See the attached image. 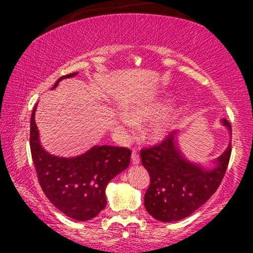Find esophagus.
Returning <instances> with one entry per match:
<instances>
[{"instance_id":"34e87169","label":"esophagus","mask_w":253,"mask_h":253,"mask_svg":"<svg viewBox=\"0 0 253 253\" xmlns=\"http://www.w3.org/2000/svg\"><path fill=\"white\" fill-rule=\"evenodd\" d=\"M131 160H132V164L133 165H138L140 162V159H139V155L136 151L132 152V154H131Z\"/></svg>"}]
</instances>
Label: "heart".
<instances>
[{
    "instance_id": "obj_1",
    "label": "heart",
    "mask_w": 253,
    "mask_h": 253,
    "mask_svg": "<svg viewBox=\"0 0 253 253\" xmlns=\"http://www.w3.org/2000/svg\"><path fill=\"white\" fill-rule=\"evenodd\" d=\"M168 100L166 98H157L151 100V101L145 102L143 105L134 107L133 109L129 110L126 113V123L133 124H140L146 121H150L159 115L162 110L167 106ZM175 112L174 110H167L159 116L150 126L145 131V137L151 141H160L167 137V134L170 132L174 127L175 124Z\"/></svg>"
}]
</instances>
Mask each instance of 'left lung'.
<instances>
[{
    "mask_svg": "<svg viewBox=\"0 0 253 253\" xmlns=\"http://www.w3.org/2000/svg\"><path fill=\"white\" fill-rule=\"evenodd\" d=\"M222 123L231 132L230 123L226 119ZM230 154L231 143L216 159L215 168L203 169L183 158L177 148L175 131L154 146L143 148L141 164L151 179L145 192V209L154 219L164 222L191 215L220 186Z\"/></svg>",
    "mask_w": 253,
    "mask_h": 253,
    "instance_id": "8db88e82",
    "label": "left lung"
}]
</instances>
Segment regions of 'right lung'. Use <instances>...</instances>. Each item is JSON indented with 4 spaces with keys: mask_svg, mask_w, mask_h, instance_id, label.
I'll use <instances>...</instances> for the list:
<instances>
[{
    "mask_svg": "<svg viewBox=\"0 0 253 253\" xmlns=\"http://www.w3.org/2000/svg\"><path fill=\"white\" fill-rule=\"evenodd\" d=\"M62 76L55 83L74 77ZM53 87V88H54ZM31 116L30 147L40 186L49 202L65 215L77 221L91 220L106 207V186L127 168L131 151L126 147L94 146L76 158H58L47 153L40 145L34 114Z\"/></svg>",
    "mask_w": 253,
    "mask_h": 253,
    "instance_id": "obj_1",
    "label": "right lung"
}]
</instances>
